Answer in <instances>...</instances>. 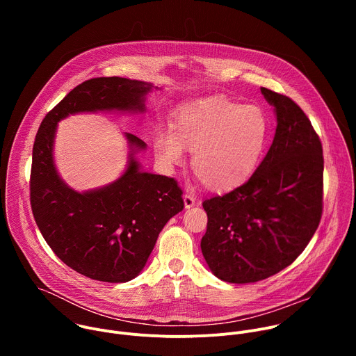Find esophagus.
<instances>
[{"instance_id":"esophagus-1","label":"esophagus","mask_w":356,"mask_h":356,"mask_svg":"<svg viewBox=\"0 0 356 356\" xmlns=\"http://www.w3.org/2000/svg\"><path fill=\"white\" fill-rule=\"evenodd\" d=\"M183 200H184V207L186 209H190V207H193L195 204V198L191 194H188V193H186L183 195Z\"/></svg>"}]
</instances>
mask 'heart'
<instances>
[{
  "mask_svg": "<svg viewBox=\"0 0 356 356\" xmlns=\"http://www.w3.org/2000/svg\"><path fill=\"white\" fill-rule=\"evenodd\" d=\"M170 131L155 139L158 159L168 168L181 163L183 146L191 150V170L211 191H229L257 170L269 124L258 107L227 97H209L183 107Z\"/></svg>",
  "mask_w": 356,
  "mask_h": 356,
  "instance_id": "1",
  "label": "heart"
}]
</instances>
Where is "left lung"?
<instances>
[{"mask_svg": "<svg viewBox=\"0 0 356 356\" xmlns=\"http://www.w3.org/2000/svg\"><path fill=\"white\" fill-rule=\"evenodd\" d=\"M261 91L276 110L272 146L248 181L202 201L209 218L202 257L228 283L264 280L291 265L323 216L320 136L291 98Z\"/></svg>", "mask_w": 356, "mask_h": 356, "instance_id": "obj_1", "label": "left lung"}]
</instances>
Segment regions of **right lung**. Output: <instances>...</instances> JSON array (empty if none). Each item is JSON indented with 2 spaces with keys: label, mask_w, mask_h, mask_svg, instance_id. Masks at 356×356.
<instances>
[{
  "label": "right lung",
  "mask_w": 356,
  "mask_h": 356,
  "mask_svg": "<svg viewBox=\"0 0 356 356\" xmlns=\"http://www.w3.org/2000/svg\"><path fill=\"white\" fill-rule=\"evenodd\" d=\"M152 84L124 77H95L74 87L43 118L33 142L31 207L36 225L55 255L94 280L124 283L143 269L159 232L184 207L173 177L139 170L131 158L127 172L110 186L77 193L54 165L56 125L84 111H143ZM132 147L146 143L127 134Z\"/></svg>",
  "instance_id": "1"
}]
</instances>
